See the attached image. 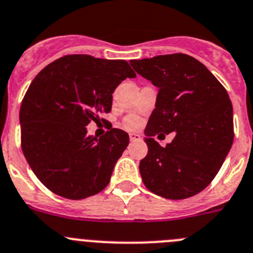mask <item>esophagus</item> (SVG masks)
I'll return each mask as SVG.
<instances>
[{
  "instance_id": "1",
  "label": "esophagus",
  "mask_w": 253,
  "mask_h": 253,
  "mask_svg": "<svg viewBox=\"0 0 253 253\" xmlns=\"http://www.w3.org/2000/svg\"><path fill=\"white\" fill-rule=\"evenodd\" d=\"M129 138H130V142H140L142 140V136L136 133H130L129 134Z\"/></svg>"
}]
</instances>
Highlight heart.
<instances>
[{
	"label": "heart",
	"instance_id": "obj_1",
	"mask_svg": "<svg viewBox=\"0 0 253 253\" xmlns=\"http://www.w3.org/2000/svg\"><path fill=\"white\" fill-rule=\"evenodd\" d=\"M125 125H126V128L128 129H136L140 125V120L135 117H129L128 119L125 120Z\"/></svg>",
	"mask_w": 253,
	"mask_h": 253
}]
</instances>
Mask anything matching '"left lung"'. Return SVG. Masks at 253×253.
<instances>
[{
  "label": "left lung",
  "mask_w": 253,
  "mask_h": 253,
  "mask_svg": "<svg viewBox=\"0 0 253 253\" xmlns=\"http://www.w3.org/2000/svg\"><path fill=\"white\" fill-rule=\"evenodd\" d=\"M134 70L158 87L147 128L148 154L139 164L143 183L168 199L202 192L216 177L233 143V109L223 85L185 54L131 60ZM176 131L162 147L152 136Z\"/></svg>",
  "instance_id": "obj_1"
}]
</instances>
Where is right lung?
Segmentation results:
<instances>
[{
	"mask_svg": "<svg viewBox=\"0 0 253 253\" xmlns=\"http://www.w3.org/2000/svg\"><path fill=\"white\" fill-rule=\"evenodd\" d=\"M135 76L125 60L90 55H66L37 74L20 108L21 148L46 188L83 199L109 184L128 133L111 128L96 139L85 126L109 113L115 87Z\"/></svg>",
	"mask_w": 253,
	"mask_h": 253,
	"instance_id": "1",
	"label": "right lung"
}]
</instances>
